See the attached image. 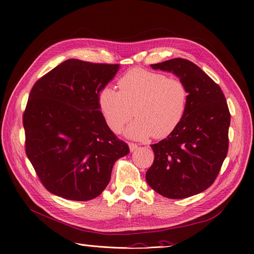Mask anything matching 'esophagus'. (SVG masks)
<instances>
[{"instance_id": "esophagus-1", "label": "esophagus", "mask_w": 254, "mask_h": 254, "mask_svg": "<svg viewBox=\"0 0 254 254\" xmlns=\"http://www.w3.org/2000/svg\"><path fill=\"white\" fill-rule=\"evenodd\" d=\"M128 145H129L130 151H134L135 149H137V147H139V146H137V145L134 144V143H128Z\"/></svg>"}]
</instances>
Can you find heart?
I'll list each match as a JSON object with an SVG mask.
<instances>
[{
	"label": "heart",
	"instance_id": "1",
	"mask_svg": "<svg viewBox=\"0 0 254 254\" xmlns=\"http://www.w3.org/2000/svg\"><path fill=\"white\" fill-rule=\"evenodd\" d=\"M118 84L119 91L105 87L98 94L99 110L113 132H120L134 115L136 120L126 129V135L135 140L151 135L164 139L175 131L186 115L189 91L178 78L133 68Z\"/></svg>",
	"mask_w": 254,
	"mask_h": 254
}]
</instances>
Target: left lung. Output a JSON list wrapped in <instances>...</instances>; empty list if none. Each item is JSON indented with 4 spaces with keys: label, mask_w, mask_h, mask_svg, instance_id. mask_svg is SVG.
<instances>
[{
    "label": "left lung",
    "mask_w": 254,
    "mask_h": 254,
    "mask_svg": "<svg viewBox=\"0 0 254 254\" xmlns=\"http://www.w3.org/2000/svg\"><path fill=\"white\" fill-rule=\"evenodd\" d=\"M173 72L189 91L187 112L166 139L152 144L155 160L146 181L157 193L182 199L210 188L228 153L230 112L220 87L200 67L183 58L151 64Z\"/></svg>",
    "instance_id": "obj_1"
}]
</instances>
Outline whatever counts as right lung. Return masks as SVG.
Listing matches in <instances>:
<instances>
[{"label": "right lung", "instance_id": "right-lung-1", "mask_svg": "<svg viewBox=\"0 0 254 254\" xmlns=\"http://www.w3.org/2000/svg\"><path fill=\"white\" fill-rule=\"evenodd\" d=\"M119 64L68 59L37 80L23 113L25 151L52 194L87 201L103 193L115 161L129 153L99 110Z\"/></svg>", "mask_w": 254, "mask_h": 254}]
</instances>
